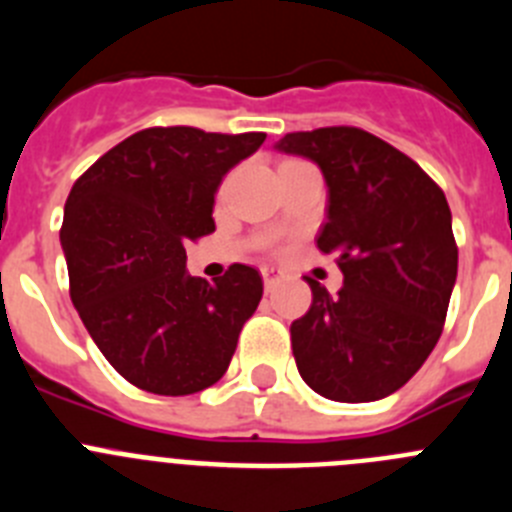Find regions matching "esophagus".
<instances>
[{
  "label": "esophagus",
  "instance_id": "esophagus-1",
  "mask_svg": "<svg viewBox=\"0 0 512 512\" xmlns=\"http://www.w3.org/2000/svg\"><path fill=\"white\" fill-rule=\"evenodd\" d=\"M261 277H264L266 289H274L279 284V279H282V271H277L274 266H264V269H261Z\"/></svg>",
  "mask_w": 512,
  "mask_h": 512
}]
</instances>
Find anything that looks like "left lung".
Instances as JSON below:
<instances>
[{
	"mask_svg": "<svg viewBox=\"0 0 512 512\" xmlns=\"http://www.w3.org/2000/svg\"><path fill=\"white\" fill-rule=\"evenodd\" d=\"M277 151L305 156L328 184L318 248L336 253L338 295L307 277L312 305L292 323L300 377L336 402L392 395L441 338L459 248L446 194L413 158L361 128L287 133Z\"/></svg>",
	"mask_w": 512,
	"mask_h": 512,
	"instance_id": "left-lung-1",
	"label": "left lung"
}]
</instances>
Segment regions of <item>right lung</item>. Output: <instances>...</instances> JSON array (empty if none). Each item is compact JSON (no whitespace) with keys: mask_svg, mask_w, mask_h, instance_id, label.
<instances>
[{"mask_svg":"<svg viewBox=\"0 0 512 512\" xmlns=\"http://www.w3.org/2000/svg\"><path fill=\"white\" fill-rule=\"evenodd\" d=\"M264 138L140 130L71 187L61 228L71 302L104 359L140 390L194 395L228 372L264 282L246 264L215 284L189 277L184 246L215 230L217 187Z\"/></svg>","mask_w":512,"mask_h":512,"instance_id":"right-lung-1","label":"right lung"}]
</instances>
